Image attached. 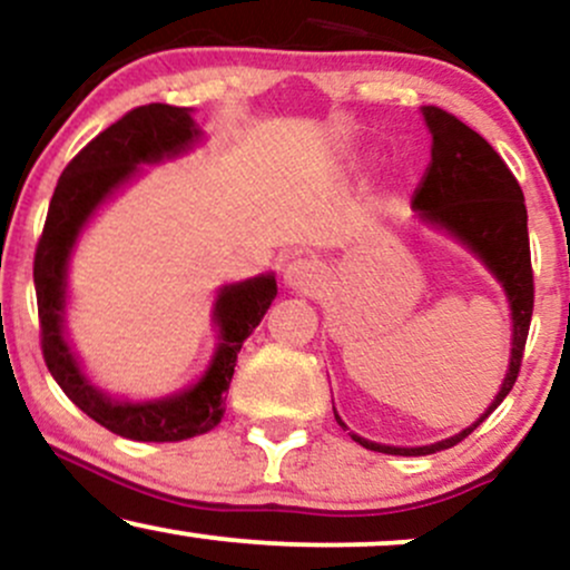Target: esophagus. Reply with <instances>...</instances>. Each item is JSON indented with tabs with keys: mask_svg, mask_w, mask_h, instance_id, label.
Instances as JSON below:
<instances>
[{
	"mask_svg": "<svg viewBox=\"0 0 570 570\" xmlns=\"http://www.w3.org/2000/svg\"><path fill=\"white\" fill-rule=\"evenodd\" d=\"M284 284L289 286L292 292L315 294L324 286V267L313 263V259H292V263L284 267Z\"/></svg>",
	"mask_w": 570,
	"mask_h": 570,
	"instance_id": "esophagus-1",
	"label": "esophagus"
}]
</instances>
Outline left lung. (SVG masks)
<instances>
[{
    "instance_id": "1",
    "label": "left lung",
    "mask_w": 570,
    "mask_h": 570,
    "mask_svg": "<svg viewBox=\"0 0 570 570\" xmlns=\"http://www.w3.org/2000/svg\"><path fill=\"white\" fill-rule=\"evenodd\" d=\"M420 114L430 129V137H433V146H430V167L420 188L414 190L411 209L416 212V223L456 242L502 286L507 307H510L512 340L502 387L493 395L489 409L468 428L443 438V441L428 445H387L368 441V438L353 433L334 409V420L342 430H347V435L355 443H361L368 451L393 456H428L435 451L451 449V445L464 441L510 395L518 380L520 361H523L533 313L528 212L518 180L507 169V164L499 159L497 150L475 129L462 125L456 116L435 106H424Z\"/></svg>"
}]
</instances>
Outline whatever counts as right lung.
Returning a JSON list of instances; mask_svg holds the SVG:
<instances>
[{
	"instance_id": "right-lung-1",
	"label": "right lung",
	"mask_w": 570,
	"mask_h": 570,
	"mask_svg": "<svg viewBox=\"0 0 570 570\" xmlns=\"http://www.w3.org/2000/svg\"><path fill=\"white\" fill-rule=\"evenodd\" d=\"M204 137L207 132L196 125L194 108L150 102L121 116L87 142L63 169L33 257L42 353L52 380L89 420L129 441L175 443L217 428L238 351L278 294L276 273H259L255 278L219 286L209 315L217 334L209 363L190 385L167 395L119 397L95 385L68 337V271L89 223L146 173V167L180 159Z\"/></svg>"
}]
</instances>
